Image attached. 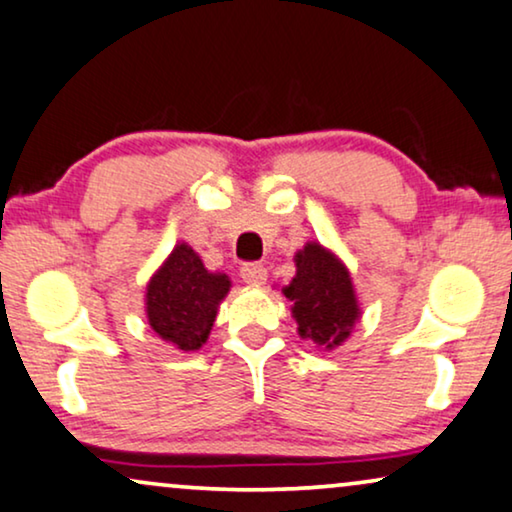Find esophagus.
<instances>
[{
	"label": "esophagus",
	"instance_id": "34e87169",
	"mask_svg": "<svg viewBox=\"0 0 512 512\" xmlns=\"http://www.w3.org/2000/svg\"><path fill=\"white\" fill-rule=\"evenodd\" d=\"M241 278L248 285H264V283H267V269H264L262 264H257V262L243 264Z\"/></svg>",
	"mask_w": 512,
	"mask_h": 512
}]
</instances>
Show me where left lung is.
I'll use <instances>...</instances> for the list:
<instances>
[{
    "label": "left lung",
    "mask_w": 512,
    "mask_h": 512,
    "mask_svg": "<svg viewBox=\"0 0 512 512\" xmlns=\"http://www.w3.org/2000/svg\"><path fill=\"white\" fill-rule=\"evenodd\" d=\"M297 274L283 295L292 302L299 337L320 351H332L349 339L360 306L349 269L320 243H306L295 255Z\"/></svg>",
    "instance_id": "obj_1"
}]
</instances>
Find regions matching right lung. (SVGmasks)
<instances>
[{
  "label": "right lung",
  "mask_w": 512,
  "mask_h": 512,
  "mask_svg": "<svg viewBox=\"0 0 512 512\" xmlns=\"http://www.w3.org/2000/svg\"><path fill=\"white\" fill-rule=\"evenodd\" d=\"M229 288L227 274L208 271L187 243H177L147 283L149 325L175 349L199 351L213 330L217 309Z\"/></svg>",
  "instance_id": "1"
}]
</instances>
